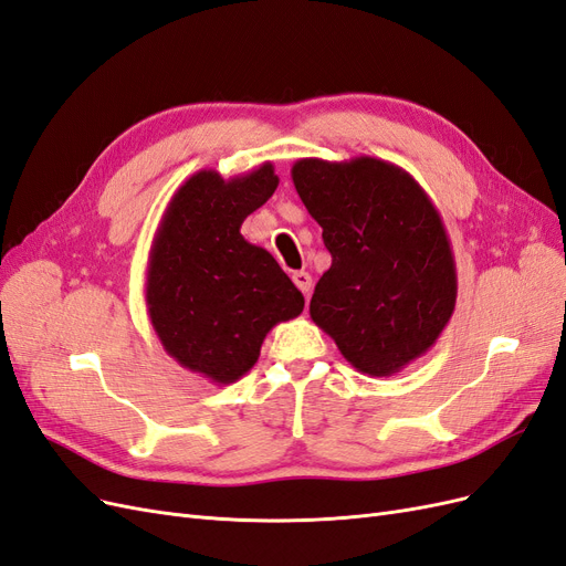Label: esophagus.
Wrapping results in <instances>:
<instances>
[{
    "label": "esophagus",
    "instance_id": "obj_1",
    "mask_svg": "<svg viewBox=\"0 0 566 566\" xmlns=\"http://www.w3.org/2000/svg\"><path fill=\"white\" fill-rule=\"evenodd\" d=\"M293 281H295V285L302 290V293L306 295L312 290V276L306 271H295L293 273Z\"/></svg>",
    "mask_w": 566,
    "mask_h": 566
}]
</instances>
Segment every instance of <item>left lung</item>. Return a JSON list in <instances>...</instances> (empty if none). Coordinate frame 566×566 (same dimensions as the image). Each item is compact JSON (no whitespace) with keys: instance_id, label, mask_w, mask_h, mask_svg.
I'll list each match as a JSON object with an SVG mask.
<instances>
[{"instance_id":"8db88e82","label":"left lung","mask_w":566,"mask_h":566,"mask_svg":"<svg viewBox=\"0 0 566 566\" xmlns=\"http://www.w3.org/2000/svg\"><path fill=\"white\" fill-rule=\"evenodd\" d=\"M290 175L333 254L312 321L358 373L389 378L434 345L455 310L441 214L406 169L380 158H302Z\"/></svg>"}]
</instances>
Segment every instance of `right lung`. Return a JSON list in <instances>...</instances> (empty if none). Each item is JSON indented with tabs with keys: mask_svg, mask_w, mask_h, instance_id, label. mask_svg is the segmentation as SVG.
Segmentation results:
<instances>
[{
	"mask_svg": "<svg viewBox=\"0 0 566 566\" xmlns=\"http://www.w3.org/2000/svg\"><path fill=\"white\" fill-rule=\"evenodd\" d=\"M271 163L224 179L188 177L167 202L146 266V312L163 349L214 385H231L260 358L266 333L302 314L304 297L241 227L273 196Z\"/></svg>",
	"mask_w": 566,
	"mask_h": 566,
	"instance_id": "add662e5",
	"label": "right lung"
}]
</instances>
